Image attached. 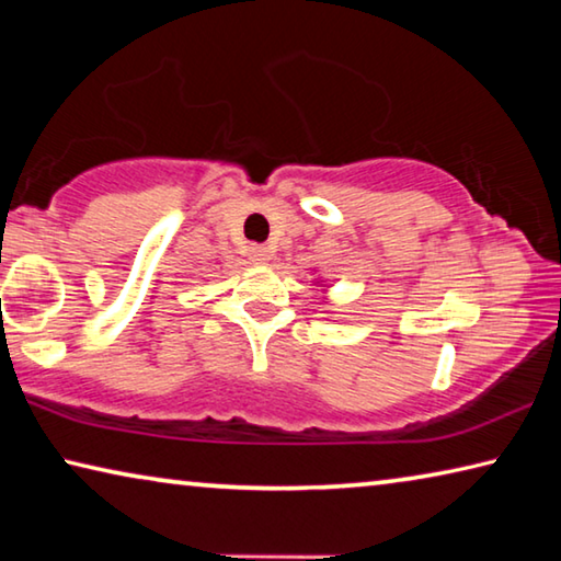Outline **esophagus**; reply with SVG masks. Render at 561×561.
<instances>
[{"label": "esophagus", "instance_id": "1", "mask_svg": "<svg viewBox=\"0 0 561 561\" xmlns=\"http://www.w3.org/2000/svg\"><path fill=\"white\" fill-rule=\"evenodd\" d=\"M250 260L254 264H264L270 260V254H267V250H264V247H250Z\"/></svg>", "mask_w": 561, "mask_h": 561}]
</instances>
